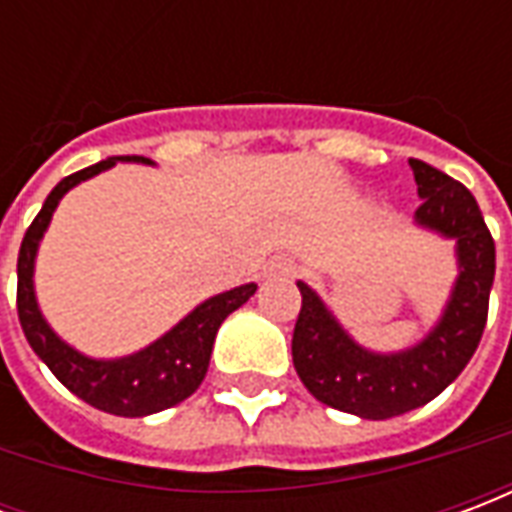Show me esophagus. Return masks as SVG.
Instances as JSON below:
<instances>
[{
  "label": "esophagus",
  "instance_id": "34e87169",
  "mask_svg": "<svg viewBox=\"0 0 512 512\" xmlns=\"http://www.w3.org/2000/svg\"><path fill=\"white\" fill-rule=\"evenodd\" d=\"M293 274V263L288 257H274L266 266V277H290Z\"/></svg>",
  "mask_w": 512,
  "mask_h": 512
}]
</instances>
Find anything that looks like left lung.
Listing matches in <instances>:
<instances>
[{
	"label": "left lung",
	"mask_w": 512,
	"mask_h": 512,
	"mask_svg": "<svg viewBox=\"0 0 512 512\" xmlns=\"http://www.w3.org/2000/svg\"><path fill=\"white\" fill-rule=\"evenodd\" d=\"M422 205L414 224L455 241L458 277L439 321L403 351L356 343L329 304L307 282L293 329V367L301 384L326 406L362 419L400 417L425 406L461 376L480 345L494 288L496 246L472 191L425 161L408 158Z\"/></svg>",
	"instance_id": "8db88e82"
}]
</instances>
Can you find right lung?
I'll use <instances>...</instances> for the list:
<instances>
[{"instance_id": "right-lung-1", "label": "right lung", "mask_w": 512, "mask_h": 512, "mask_svg": "<svg viewBox=\"0 0 512 512\" xmlns=\"http://www.w3.org/2000/svg\"><path fill=\"white\" fill-rule=\"evenodd\" d=\"M120 161L153 167V161L145 156H112L93 167L73 172L51 189L35 222L29 224L27 235L21 241V252H18V321L32 351L40 356V362H46V367L73 395L115 417H147V414L178 406L197 392V386L202 384L211 365L213 340H216L219 326L230 312L255 296L257 285L249 282V285L224 290L211 299L200 301L169 332L128 356L95 359V356L82 354L71 343H65L60 334L51 329L46 315L40 312L38 296H35V257L62 197L82 180L95 178Z\"/></svg>"}]
</instances>
